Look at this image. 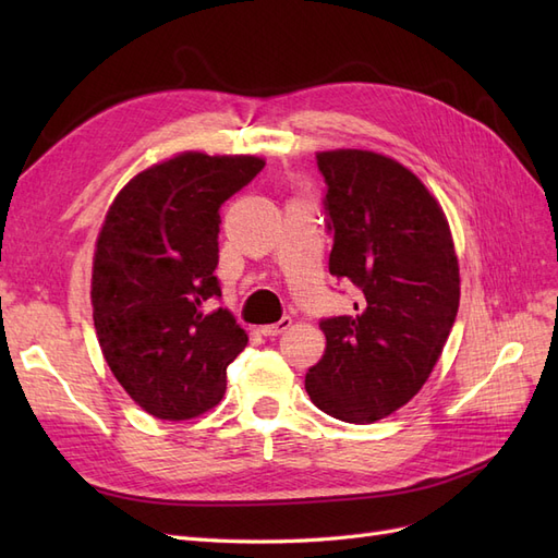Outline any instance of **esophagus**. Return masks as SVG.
<instances>
[{
  "label": "esophagus",
  "mask_w": 558,
  "mask_h": 558,
  "mask_svg": "<svg viewBox=\"0 0 558 558\" xmlns=\"http://www.w3.org/2000/svg\"><path fill=\"white\" fill-rule=\"evenodd\" d=\"M291 324H293L291 316H283V318H279L277 324H272V326H263V328H260V332H263L265 337H277V335H281V332L289 330V328H291Z\"/></svg>",
  "instance_id": "esophagus-1"
}]
</instances>
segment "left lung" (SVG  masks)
Masks as SVG:
<instances>
[{
  "label": "left lung",
  "instance_id": "1",
  "mask_svg": "<svg viewBox=\"0 0 558 558\" xmlns=\"http://www.w3.org/2000/svg\"><path fill=\"white\" fill-rule=\"evenodd\" d=\"M332 234L330 275L359 289L353 312L320 318L326 353L305 388L320 412L373 424L426 384L459 312L447 218L408 167L342 148L316 156Z\"/></svg>",
  "mask_w": 558,
  "mask_h": 558
}]
</instances>
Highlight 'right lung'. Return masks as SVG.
Instances as JSON below:
<instances>
[{
  "label": "right lung",
  "instance_id": "add662e5",
  "mask_svg": "<svg viewBox=\"0 0 558 558\" xmlns=\"http://www.w3.org/2000/svg\"><path fill=\"white\" fill-rule=\"evenodd\" d=\"M265 162L181 154L118 193L93 263V318L105 359L130 398L167 421L193 418L226 393L248 337L221 298V205Z\"/></svg>",
  "mask_w": 558,
  "mask_h": 558
}]
</instances>
